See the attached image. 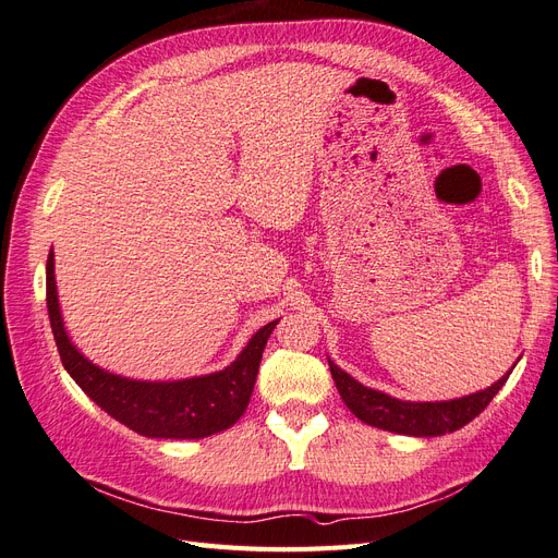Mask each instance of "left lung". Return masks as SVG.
<instances>
[{
    "label": "left lung",
    "mask_w": 558,
    "mask_h": 558,
    "mask_svg": "<svg viewBox=\"0 0 558 558\" xmlns=\"http://www.w3.org/2000/svg\"><path fill=\"white\" fill-rule=\"evenodd\" d=\"M328 365L344 404L363 421V424L412 437H437L463 428L477 414L484 412L486 404L494 400V396L505 386V381H508L510 373L514 369L512 365L510 373H505L496 384L477 393L453 400L412 402L363 386L349 373H344L340 365H335L330 359Z\"/></svg>",
    "instance_id": "left-lung-1"
}]
</instances>
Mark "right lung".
<instances>
[{"label": "right lung", "mask_w": 558, "mask_h": 558, "mask_svg": "<svg viewBox=\"0 0 558 558\" xmlns=\"http://www.w3.org/2000/svg\"><path fill=\"white\" fill-rule=\"evenodd\" d=\"M46 305L60 361L83 393L130 430L170 440H199L238 424L248 408L267 337L279 324V318L269 320L251 337L240 356L218 373L177 381H144L113 375L74 347L60 312L53 248L46 263Z\"/></svg>", "instance_id": "1"}]
</instances>
